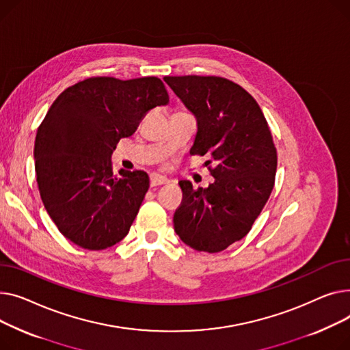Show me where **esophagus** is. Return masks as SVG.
I'll return each mask as SVG.
<instances>
[{
  "instance_id": "esophagus-1",
  "label": "esophagus",
  "mask_w": 350,
  "mask_h": 350,
  "mask_svg": "<svg viewBox=\"0 0 350 350\" xmlns=\"http://www.w3.org/2000/svg\"><path fill=\"white\" fill-rule=\"evenodd\" d=\"M168 183V179L163 178V176H159L157 174H151L150 175V185L151 188H155V187H161V185H165Z\"/></svg>"
}]
</instances>
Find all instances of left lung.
<instances>
[{
	"label": "left lung",
	"instance_id": "1",
	"mask_svg": "<svg viewBox=\"0 0 350 350\" xmlns=\"http://www.w3.org/2000/svg\"><path fill=\"white\" fill-rule=\"evenodd\" d=\"M168 86L196 117L191 154L209 155L215 178L206 189L180 180L174 215L180 240L198 252L219 253L252 229L274 188L277 150L253 96L220 76H167Z\"/></svg>",
	"mask_w": 350,
	"mask_h": 350
}]
</instances>
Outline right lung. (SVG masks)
Returning <instances> with one entry per match:
<instances>
[{
	"label": "right lung",
	"mask_w": 350,
	"mask_h": 350,
	"mask_svg": "<svg viewBox=\"0 0 350 350\" xmlns=\"http://www.w3.org/2000/svg\"><path fill=\"white\" fill-rule=\"evenodd\" d=\"M168 101L155 76H94L62 92L48 110L33 148L38 188L59 232L79 247L105 250L127 236L150 178L126 170L113 175L111 152Z\"/></svg>",
	"instance_id": "add662e5"
}]
</instances>
